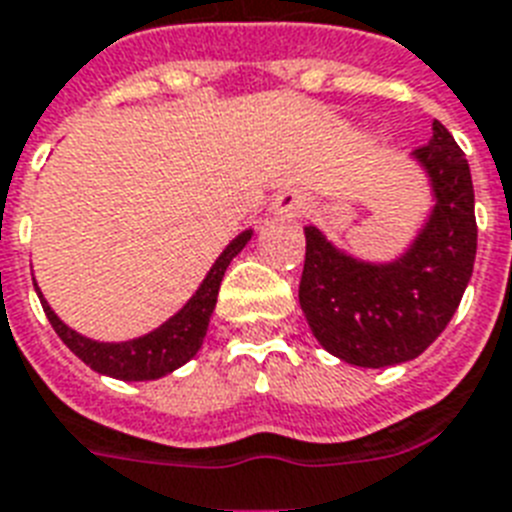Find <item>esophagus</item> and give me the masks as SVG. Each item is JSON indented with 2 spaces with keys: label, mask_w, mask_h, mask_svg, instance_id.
I'll list each match as a JSON object with an SVG mask.
<instances>
[{
  "label": "esophagus",
  "mask_w": 512,
  "mask_h": 512,
  "mask_svg": "<svg viewBox=\"0 0 512 512\" xmlns=\"http://www.w3.org/2000/svg\"><path fill=\"white\" fill-rule=\"evenodd\" d=\"M306 204L308 201L303 193H298V190H285V193L274 198L272 214H277V217H301L303 211H306Z\"/></svg>",
  "instance_id": "34e87169"
}]
</instances>
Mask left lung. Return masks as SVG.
<instances>
[{
    "instance_id": "1",
    "label": "left lung",
    "mask_w": 512,
    "mask_h": 512,
    "mask_svg": "<svg viewBox=\"0 0 512 512\" xmlns=\"http://www.w3.org/2000/svg\"><path fill=\"white\" fill-rule=\"evenodd\" d=\"M411 154L432 188V211L392 261H363L308 225L298 301L327 353L384 369L421 356L450 324L476 259L474 183L466 154L442 122Z\"/></svg>"
}]
</instances>
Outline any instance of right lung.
<instances>
[{"label": "right lung", "mask_w": 512, "mask_h": 512, "mask_svg": "<svg viewBox=\"0 0 512 512\" xmlns=\"http://www.w3.org/2000/svg\"><path fill=\"white\" fill-rule=\"evenodd\" d=\"M251 238L253 230H243L238 238H232L225 251L219 253V259L211 264L196 293L190 295V301L175 316H170L167 322L146 332V335L133 337V340L101 342L80 335L54 314L52 306L46 303L44 293L38 290L36 280H33V287H36L38 301L44 306L46 319L59 335V340L65 342L67 348L73 350L86 366H91L104 377L122 379V382H151V379H162L175 369H180L183 363H188L201 350L206 329H209V319L214 314V306H217L222 277H225L230 261L248 246Z\"/></svg>", "instance_id": "right-lung-1"}]
</instances>
